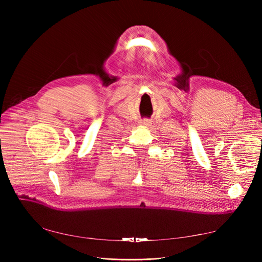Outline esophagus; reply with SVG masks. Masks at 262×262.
<instances>
[{"instance_id": "34e87169", "label": "esophagus", "mask_w": 262, "mask_h": 262, "mask_svg": "<svg viewBox=\"0 0 262 262\" xmlns=\"http://www.w3.org/2000/svg\"><path fill=\"white\" fill-rule=\"evenodd\" d=\"M150 123H152V122H150L149 120H147V119H144V120H141L140 121V124L143 125V126H149Z\"/></svg>"}]
</instances>
